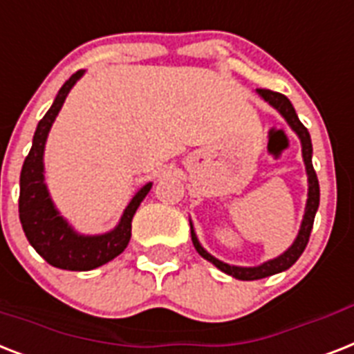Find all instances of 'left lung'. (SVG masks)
<instances>
[{
  "label": "left lung",
  "instance_id": "1",
  "mask_svg": "<svg viewBox=\"0 0 354 354\" xmlns=\"http://www.w3.org/2000/svg\"><path fill=\"white\" fill-rule=\"evenodd\" d=\"M263 100H266L269 105L277 109L280 112L281 116L286 118V122L291 125V129L298 134L301 142V156H304V163H306V171H307V182H309V192H307V203H306V214H304V220H301L300 231H298L297 240L292 242V245L287 249L283 254H280L274 260H269L266 263H261L258 267H238V266H229V263H223L222 260H218V258L211 257L209 252L200 245L198 242L196 234H194V229H192L191 223V238L192 243L196 247V251L202 254L205 260H209L211 263L223 271L225 274L232 278H238V280H260V278L271 277V274H277V272L286 271L289 267L301 257V252L306 249L307 242H309V236H311V229H313V222H315V214L318 211V203H320V185H318V178L317 172L313 169V143H311V136H309V131L304 127V123L298 120L297 111L292 107V103L287 100V96L280 93H274V91H269V88H258L257 91Z\"/></svg>",
  "mask_w": 354,
  "mask_h": 354
}]
</instances>
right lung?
Segmentation results:
<instances>
[{"mask_svg": "<svg viewBox=\"0 0 354 354\" xmlns=\"http://www.w3.org/2000/svg\"><path fill=\"white\" fill-rule=\"evenodd\" d=\"M82 76L83 71H77L63 83L53 107L39 120L34 132L32 149L25 158L21 176H19V222L28 243L50 266L67 271H91L122 254L131 240L132 216L152 187V183H147L134 194L120 223L105 234H96V236L77 234L68 225L67 220L59 216L45 185L43 151L57 112L62 109L67 94L71 93V88L74 87V83Z\"/></svg>", "mask_w": 354, "mask_h": 354, "instance_id": "add662e5", "label": "right lung"}]
</instances>
